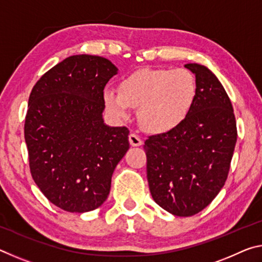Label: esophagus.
<instances>
[{
  "mask_svg": "<svg viewBox=\"0 0 262 262\" xmlns=\"http://www.w3.org/2000/svg\"><path fill=\"white\" fill-rule=\"evenodd\" d=\"M129 143H130V145H133V147H140L143 142H142L141 137L139 135L132 133V134H129Z\"/></svg>",
  "mask_w": 262,
  "mask_h": 262,
  "instance_id": "obj_1",
  "label": "esophagus"
}]
</instances>
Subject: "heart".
<instances>
[{"label":"heart","instance_id":"obj_1","mask_svg":"<svg viewBox=\"0 0 262 262\" xmlns=\"http://www.w3.org/2000/svg\"><path fill=\"white\" fill-rule=\"evenodd\" d=\"M196 81L185 68L140 69L120 83V91L105 89L106 110L119 119L139 107L137 118L145 130L165 134L183 123L196 98Z\"/></svg>","mask_w":262,"mask_h":262}]
</instances>
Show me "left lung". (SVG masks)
Returning a JSON list of instances; mask_svg holds the SVG:
<instances>
[{
    "instance_id": "1",
    "label": "left lung",
    "mask_w": 262,
    "mask_h": 262,
    "mask_svg": "<svg viewBox=\"0 0 262 262\" xmlns=\"http://www.w3.org/2000/svg\"><path fill=\"white\" fill-rule=\"evenodd\" d=\"M185 67L195 75L196 98L176 129L144 142L151 196L174 216H193L209 205L228 178L237 127L232 104L211 70Z\"/></svg>"
}]
</instances>
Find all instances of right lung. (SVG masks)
<instances>
[{
  "instance_id": "1",
  "label": "right lung",
  "mask_w": 262,
  "mask_h": 262,
  "mask_svg": "<svg viewBox=\"0 0 262 262\" xmlns=\"http://www.w3.org/2000/svg\"><path fill=\"white\" fill-rule=\"evenodd\" d=\"M117 74L105 57L73 55L43 74L31 91L24 125L31 174L66 211L103 205L114 168L129 149V130L103 119L104 88Z\"/></svg>"
}]
</instances>
